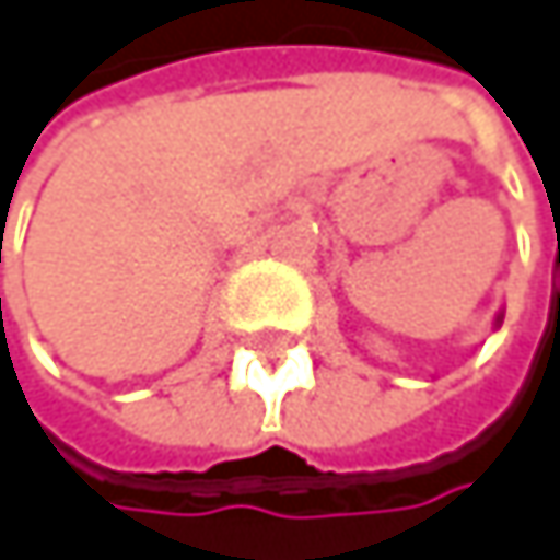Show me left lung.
I'll return each instance as SVG.
<instances>
[{
	"instance_id": "obj_1",
	"label": "left lung",
	"mask_w": 560,
	"mask_h": 560,
	"mask_svg": "<svg viewBox=\"0 0 560 560\" xmlns=\"http://www.w3.org/2000/svg\"><path fill=\"white\" fill-rule=\"evenodd\" d=\"M501 322H504V308L498 312V318H493V329H501Z\"/></svg>"
}]
</instances>
